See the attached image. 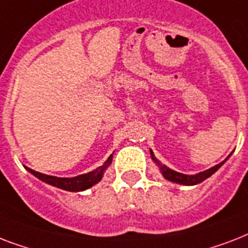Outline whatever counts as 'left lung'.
<instances>
[{"label":"left lung","mask_w":248,"mask_h":248,"mask_svg":"<svg viewBox=\"0 0 248 248\" xmlns=\"http://www.w3.org/2000/svg\"><path fill=\"white\" fill-rule=\"evenodd\" d=\"M151 157H152V159H153V161H155V162L159 166V170H161V172H162L163 177H165L166 180L172 181V183H176V184L196 185V184H200V183H202L203 180H206L207 177L211 176L212 173H215L216 171H217V170H219L220 167L224 165V163L227 162V159L229 158L231 155H229V157H228L225 161L220 162L219 165L214 166V167H211V169L206 170V171H202V172H200V173H196V175H185V173L177 172V171H173V170L169 169L167 166L161 165L158 159L155 157V155H153V152L152 151H151Z\"/></svg>","instance_id":"1"}]
</instances>
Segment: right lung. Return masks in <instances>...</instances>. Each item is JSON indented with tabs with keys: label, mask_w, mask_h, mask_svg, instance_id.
<instances>
[{
	"label": "right lung",
	"mask_w": 248,
	"mask_h": 248,
	"mask_svg": "<svg viewBox=\"0 0 248 248\" xmlns=\"http://www.w3.org/2000/svg\"><path fill=\"white\" fill-rule=\"evenodd\" d=\"M112 158H113V155H110L103 166L97 167L96 170H93V171H91V172L83 173V175H78V176H75V177L50 176V175H45V173L37 172V171H34V170L29 169V167H25V166L24 167L28 170L29 172L32 173V175L38 177L40 180L52 185V186L63 189V190H68V192H82V190L91 188L93 185L97 184V183L101 180V177H103V175H104V171L107 170V167L112 163Z\"/></svg>",
	"instance_id": "obj_1"
}]
</instances>
